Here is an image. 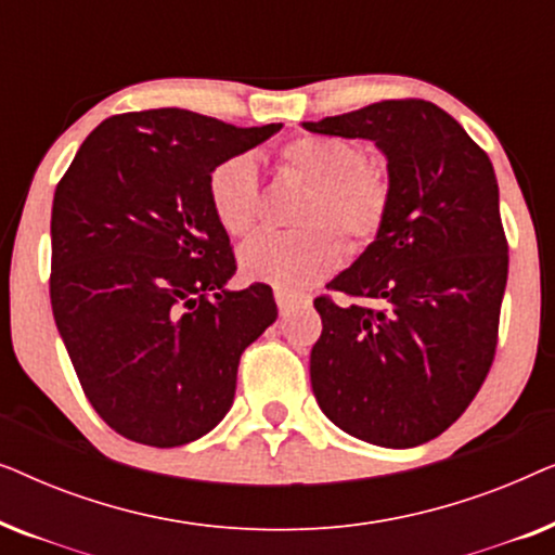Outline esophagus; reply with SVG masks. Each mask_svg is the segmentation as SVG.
<instances>
[{"label": "esophagus", "mask_w": 555, "mask_h": 555, "mask_svg": "<svg viewBox=\"0 0 555 555\" xmlns=\"http://www.w3.org/2000/svg\"><path fill=\"white\" fill-rule=\"evenodd\" d=\"M275 302H278L280 313H283V315H287V313H291V310H295V308H300V306H306V302H308V298H306V295H295V293L275 291Z\"/></svg>", "instance_id": "obj_1"}]
</instances>
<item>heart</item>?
I'll return each mask as SVG.
<instances>
[{"instance_id": "1", "label": "heart", "mask_w": 555, "mask_h": 555, "mask_svg": "<svg viewBox=\"0 0 555 555\" xmlns=\"http://www.w3.org/2000/svg\"><path fill=\"white\" fill-rule=\"evenodd\" d=\"M280 169L306 181L295 222L287 232H260L240 249V270L255 283L302 293L331 275L344 260V232L353 249L369 247L384 230L391 209V184L366 166L359 143L336 135L306 133L278 151ZM211 215L230 237H245L260 217V186L249 156H230L209 171Z\"/></svg>"}]
</instances>
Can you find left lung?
Wrapping results in <instances>:
<instances>
[{"label":"left lung","instance_id":"1","mask_svg":"<svg viewBox=\"0 0 555 555\" xmlns=\"http://www.w3.org/2000/svg\"><path fill=\"white\" fill-rule=\"evenodd\" d=\"M302 128L374 141L391 184L384 230L328 285L356 302L315 298L318 406L363 442L424 444L460 420L495 359L507 283L495 171L450 113L420 98Z\"/></svg>","mask_w":555,"mask_h":555}]
</instances>
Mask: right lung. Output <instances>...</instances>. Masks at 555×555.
I'll return each instance as SVG.
<instances>
[{
	"label": "right lung",
	"instance_id": "add662e5",
	"mask_svg": "<svg viewBox=\"0 0 555 555\" xmlns=\"http://www.w3.org/2000/svg\"><path fill=\"white\" fill-rule=\"evenodd\" d=\"M280 128L181 108L120 113L60 179L52 315L88 401L131 442L179 447L215 429L242 351L275 323L268 285L224 287L237 262L207 179Z\"/></svg>",
	"mask_w": 555,
	"mask_h": 555
}]
</instances>
